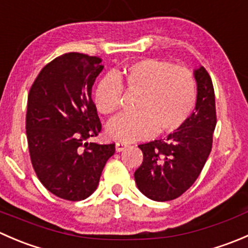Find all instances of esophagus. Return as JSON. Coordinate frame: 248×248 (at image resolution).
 <instances>
[{"label":"esophagus","mask_w":248,"mask_h":248,"mask_svg":"<svg viewBox=\"0 0 248 248\" xmlns=\"http://www.w3.org/2000/svg\"><path fill=\"white\" fill-rule=\"evenodd\" d=\"M127 146H128V144H127V142L119 141V142H116V145H115V150H116V152H121V151H124Z\"/></svg>","instance_id":"obj_1"}]
</instances>
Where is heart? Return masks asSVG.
Here are the masks:
<instances>
[{"label":"heart","instance_id":"1","mask_svg":"<svg viewBox=\"0 0 248 248\" xmlns=\"http://www.w3.org/2000/svg\"><path fill=\"white\" fill-rule=\"evenodd\" d=\"M138 93L133 115H122L109 122L110 139L134 141L180 128L193 110L196 81L188 69L167 62L145 59L133 62L121 72L108 74L94 90V106L103 115L120 108L122 87Z\"/></svg>","mask_w":248,"mask_h":248}]
</instances>
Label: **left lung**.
<instances>
[{
  "instance_id": "1",
  "label": "left lung",
  "mask_w": 248,
  "mask_h": 248,
  "mask_svg": "<svg viewBox=\"0 0 248 248\" xmlns=\"http://www.w3.org/2000/svg\"><path fill=\"white\" fill-rule=\"evenodd\" d=\"M197 102L180 128L167 138L139 145L141 166L134 172L139 191L156 202L177 198L194 184L211 152L216 106L211 78L204 67L193 71Z\"/></svg>"
}]
</instances>
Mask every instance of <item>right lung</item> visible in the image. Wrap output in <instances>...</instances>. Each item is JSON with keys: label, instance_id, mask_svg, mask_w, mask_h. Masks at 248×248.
Returning <instances> with one entry per match:
<instances>
[{"label": "right lung", "instance_id": "1", "mask_svg": "<svg viewBox=\"0 0 248 248\" xmlns=\"http://www.w3.org/2000/svg\"><path fill=\"white\" fill-rule=\"evenodd\" d=\"M99 57L68 52L52 60L34 80L27 99L26 136L32 166L49 192L84 201L96 191L115 144L87 140L102 124L91 99L104 66Z\"/></svg>", "mask_w": 248, "mask_h": 248}]
</instances>
